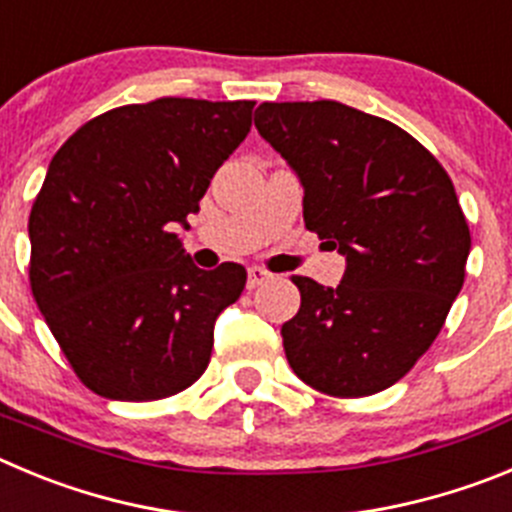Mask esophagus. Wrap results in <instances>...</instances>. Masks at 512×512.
I'll return each mask as SVG.
<instances>
[{
  "instance_id": "1",
  "label": "esophagus",
  "mask_w": 512,
  "mask_h": 512,
  "mask_svg": "<svg viewBox=\"0 0 512 512\" xmlns=\"http://www.w3.org/2000/svg\"><path fill=\"white\" fill-rule=\"evenodd\" d=\"M269 279H271V274H269V271L261 269V266H251V269H248V289L264 287Z\"/></svg>"
}]
</instances>
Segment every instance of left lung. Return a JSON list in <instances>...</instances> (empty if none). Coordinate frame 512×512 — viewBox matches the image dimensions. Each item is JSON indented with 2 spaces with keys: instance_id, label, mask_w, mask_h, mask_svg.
I'll list each match as a JSON object with an SVG mask.
<instances>
[{
  "instance_id": "1",
  "label": "left lung",
  "mask_w": 512,
  "mask_h": 512,
  "mask_svg": "<svg viewBox=\"0 0 512 512\" xmlns=\"http://www.w3.org/2000/svg\"><path fill=\"white\" fill-rule=\"evenodd\" d=\"M256 129L297 172L304 225L348 261L335 289L292 279L302 304L281 325L289 365L327 396L393 386L464 284L472 241L452 180L401 126L345 103H261Z\"/></svg>"
}]
</instances>
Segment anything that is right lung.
I'll return each mask as SVG.
<instances>
[{
    "label": "right lung",
    "mask_w": 512,
    "mask_h": 512,
    "mask_svg": "<svg viewBox=\"0 0 512 512\" xmlns=\"http://www.w3.org/2000/svg\"><path fill=\"white\" fill-rule=\"evenodd\" d=\"M253 101L157 98L86 121L55 152L30 213V287L93 393L157 401L198 381L246 269L203 271L175 225L198 213L251 131Z\"/></svg>",
    "instance_id": "add662e5"
}]
</instances>
